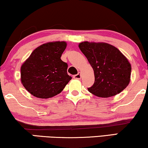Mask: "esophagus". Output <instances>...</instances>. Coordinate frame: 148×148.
Wrapping results in <instances>:
<instances>
[{
    "label": "esophagus",
    "instance_id": "34e87169",
    "mask_svg": "<svg viewBox=\"0 0 148 148\" xmlns=\"http://www.w3.org/2000/svg\"><path fill=\"white\" fill-rule=\"evenodd\" d=\"M73 78L74 79H80L81 78V75L80 73H78V74H75L73 76Z\"/></svg>",
    "mask_w": 148,
    "mask_h": 148
}]
</instances>
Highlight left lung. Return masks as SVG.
Returning <instances> with one entry per match:
<instances>
[{
	"label": "left lung",
	"mask_w": 148,
	"mask_h": 148,
	"mask_svg": "<svg viewBox=\"0 0 148 148\" xmlns=\"http://www.w3.org/2000/svg\"><path fill=\"white\" fill-rule=\"evenodd\" d=\"M79 48L93 68L95 83L88 88L99 97H113L122 92L130 82L132 66L123 54L107 43L84 41Z\"/></svg>",
	"instance_id": "1"
}]
</instances>
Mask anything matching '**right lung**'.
I'll list each match as a JSON object with an SVG mask.
<instances>
[{"label":"right lung","mask_w":148,"mask_h":148,"mask_svg":"<svg viewBox=\"0 0 148 148\" xmlns=\"http://www.w3.org/2000/svg\"><path fill=\"white\" fill-rule=\"evenodd\" d=\"M65 41L44 43L33 50L21 68V80L30 94L48 99L63 90L72 79L68 64L61 60L66 47Z\"/></svg>","instance_id":"obj_1"}]
</instances>
